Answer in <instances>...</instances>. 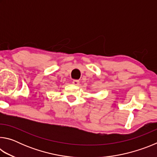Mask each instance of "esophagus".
I'll return each instance as SVG.
<instances>
[{"mask_svg":"<svg viewBox=\"0 0 157 157\" xmlns=\"http://www.w3.org/2000/svg\"><path fill=\"white\" fill-rule=\"evenodd\" d=\"M73 84L74 85H76V86H78V85H79V81L78 80V79H75V80L73 81Z\"/></svg>","mask_w":157,"mask_h":157,"instance_id":"esophagus-1","label":"esophagus"}]
</instances>
